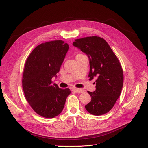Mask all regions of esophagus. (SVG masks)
<instances>
[{"label":"esophagus","mask_w":148,"mask_h":148,"mask_svg":"<svg viewBox=\"0 0 148 148\" xmlns=\"http://www.w3.org/2000/svg\"><path fill=\"white\" fill-rule=\"evenodd\" d=\"M73 91L76 92L77 93H82L84 92V91L82 89H79V88H74L73 89Z\"/></svg>","instance_id":"1"}]
</instances>
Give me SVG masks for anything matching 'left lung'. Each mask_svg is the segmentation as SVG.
<instances>
[{
    "label": "left lung",
    "mask_w": 148,
    "mask_h": 148,
    "mask_svg": "<svg viewBox=\"0 0 148 148\" xmlns=\"http://www.w3.org/2000/svg\"><path fill=\"white\" fill-rule=\"evenodd\" d=\"M73 45L89 57V80L96 77V91H88L91 101L85 106L95 115L110 111L119 97L123 84V73L117 57L105 40L99 36H89L75 40Z\"/></svg>",
    "instance_id": "8db88e82"
}]
</instances>
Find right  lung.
I'll list each match as a JSON object with an SVG mask.
<instances>
[{"label":"right lung","mask_w":148,"mask_h":148,"mask_svg":"<svg viewBox=\"0 0 148 148\" xmlns=\"http://www.w3.org/2000/svg\"><path fill=\"white\" fill-rule=\"evenodd\" d=\"M68 44L62 40L49 41L36 47L25 62L22 87L33 110L46 118H53L64 109L70 89H60L52 78L59 72Z\"/></svg>","instance_id":"1"}]
</instances>
